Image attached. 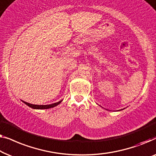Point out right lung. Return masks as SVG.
<instances>
[{
	"mask_svg": "<svg viewBox=\"0 0 156 156\" xmlns=\"http://www.w3.org/2000/svg\"><path fill=\"white\" fill-rule=\"evenodd\" d=\"M23 102L25 103L27 105V106H29L30 107H31V108H33V109H49V108H51V107H56L57 105L60 104V103L62 102V100L59 101L58 102H56V103H54V104H51V105H32V104H30V103H28V102Z\"/></svg>",
	"mask_w": 156,
	"mask_h": 156,
	"instance_id": "obj_1",
	"label": "right lung"
}]
</instances>
